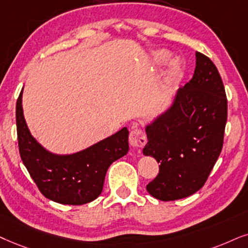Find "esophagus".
Instances as JSON below:
<instances>
[{
	"instance_id": "1",
	"label": "esophagus",
	"mask_w": 248,
	"mask_h": 248,
	"mask_svg": "<svg viewBox=\"0 0 248 248\" xmlns=\"http://www.w3.org/2000/svg\"><path fill=\"white\" fill-rule=\"evenodd\" d=\"M147 142L145 134L139 127H133L129 134V143L133 147H143Z\"/></svg>"
}]
</instances>
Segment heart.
<instances>
[{
	"label": "heart",
	"instance_id": "heart-1",
	"mask_svg": "<svg viewBox=\"0 0 248 248\" xmlns=\"http://www.w3.org/2000/svg\"><path fill=\"white\" fill-rule=\"evenodd\" d=\"M171 54L167 50H156L153 52V62L155 64V66H164V65L168 64V62L170 61ZM183 73V66H182V62L178 59H175L170 62L168 68V78L170 80H176L181 77Z\"/></svg>",
	"mask_w": 248,
	"mask_h": 248
}]
</instances>
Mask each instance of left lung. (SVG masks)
Instances as JSON below:
<instances>
[{
	"label": "left lung",
	"mask_w": 248,
	"mask_h": 248,
	"mask_svg": "<svg viewBox=\"0 0 248 248\" xmlns=\"http://www.w3.org/2000/svg\"><path fill=\"white\" fill-rule=\"evenodd\" d=\"M227 117L220 73L207 56L196 52L192 79L178 88L171 105L145 127L143 153L160 164L147 192L170 202L202 189L222 151Z\"/></svg>",
	"instance_id": "8db88e82"
}]
</instances>
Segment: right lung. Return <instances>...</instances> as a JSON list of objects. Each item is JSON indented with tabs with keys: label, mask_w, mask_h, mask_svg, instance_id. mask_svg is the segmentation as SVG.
Wrapping results in <instances>:
<instances>
[{
	"label": "right lung",
	"mask_w": 248,
	"mask_h": 248,
	"mask_svg": "<svg viewBox=\"0 0 248 248\" xmlns=\"http://www.w3.org/2000/svg\"><path fill=\"white\" fill-rule=\"evenodd\" d=\"M21 103L23 90L16 105L18 145L21 160L41 193L62 205H83L95 200L102 193L109 166L129 150L127 127L82 151L56 155L32 136Z\"/></svg>",
	"instance_id": "obj_1"
}]
</instances>
